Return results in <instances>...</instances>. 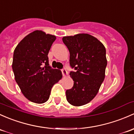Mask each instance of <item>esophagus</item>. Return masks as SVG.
Segmentation results:
<instances>
[{
  "instance_id": "1",
  "label": "esophagus",
  "mask_w": 134,
  "mask_h": 134,
  "mask_svg": "<svg viewBox=\"0 0 134 134\" xmlns=\"http://www.w3.org/2000/svg\"><path fill=\"white\" fill-rule=\"evenodd\" d=\"M61 71H62V72L63 76H65L67 74V71H66V70L65 69H62Z\"/></svg>"
}]
</instances>
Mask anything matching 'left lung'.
<instances>
[{"label":"left lung","mask_w":134,"mask_h":134,"mask_svg":"<svg viewBox=\"0 0 134 134\" xmlns=\"http://www.w3.org/2000/svg\"><path fill=\"white\" fill-rule=\"evenodd\" d=\"M63 42L70 53V72L74 81L66 91V98L74 106L88 103L96 96L105 76L106 49L100 41L88 34L64 36Z\"/></svg>","instance_id":"8db88e82"}]
</instances>
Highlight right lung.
Returning a JSON list of instances; mask_svg holds the SVG:
<instances>
[{
	"mask_svg": "<svg viewBox=\"0 0 134 134\" xmlns=\"http://www.w3.org/2000/svg\"><path fill=\"white\" fill-rule=\"evenodd\" d=\"M56 36L36 30L24 38L14 51L12 69L15 81L29 101L43 103L54 84L62 77L49 66L48 53Z\"/></svg>",
	"mask_w": 134,
	"mask_h": 134,
	"instance_id": "right-lung-1",
	"label": "right lung"
}]
</instances>
